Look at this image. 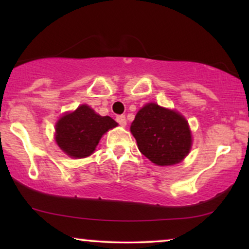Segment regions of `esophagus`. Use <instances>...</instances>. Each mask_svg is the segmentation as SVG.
Segmentation results:
<instances>
[{"mask_svg":"<svg viewBox=\"0 0 249 249\" xmlns=\"http://www.w3.org/2000/svg\"><path fill=\"white\" fill-rule=\"evenodd\" d=\"M117 121H118V124L121 125V127H125V124H127V120H125L124 115H118Z\"/></svg>","mask_w":249,"mask_h":249,"instance_id":"1","label":"esophagus"}]
</instances>
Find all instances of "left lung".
Here are the masks:
<instances>
[{"label":"left lung","mask_w":249,"mask_h":249,"mask_svg":"<svg viewBox=\"0 0 249 249\" xmlns=\"http://www.w3.org/2000/svg\"><path fill=\"white\" fill-rule=\"evenodd\" d=\"M130 131L142 154L158 165L179 163L192 146L186 119L155 103L145 105L138 111Z\"/></svg>","instance_id":"8db88e82"}]
</instances>
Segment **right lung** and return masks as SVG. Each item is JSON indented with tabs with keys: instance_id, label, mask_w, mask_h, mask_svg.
I'll use <instances>...</instances> for the list:
<instances>
[{
	"instance_id": "obj_1",
	"label": "right lung",
	"mask_w": 249,
	"mask_h": 249,
	"mask_svg": "<svg viewBox=\"0 0 249 249\" xmlns=\"http://www.w3.org/2000/svg\"><path fill=\"white\" fill-rule=\"evenodd\" d=\"M118 124L110 117H101L87 105L64 114L55 125V141L71 158L83 159L95 151L103 134Z\"/></svg>"
}]
</instances>
